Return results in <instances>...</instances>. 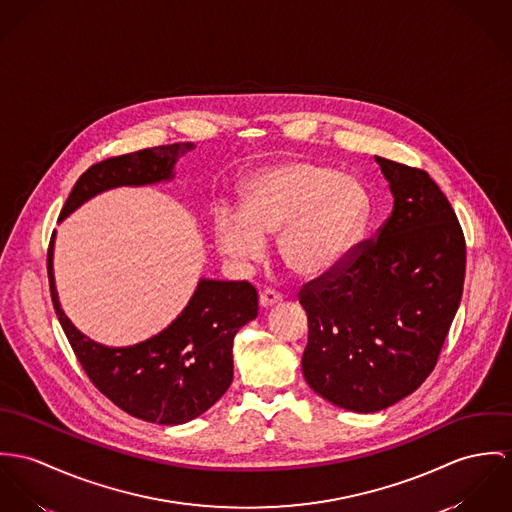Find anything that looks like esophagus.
<instances>
[{"instance_id":"34e87169","label":"esophagus","mask_w":512,"mask_h":512,"mask_svg":"<svg viewBox=\"0 0 512 512\" xmlns=\"http://www.w3.org/2000/svg\"><path fill=\"white\" fill-rule=\"evenodd\" d=\"M281 300H283V294H281L279 290H275V288H265V290L259 294V304H261L263 308L275 306V304H279Z\"/></svg>"}]
</instances>
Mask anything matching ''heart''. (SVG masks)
I'll return each mask as SVG.
<instances>
[{"label": "heart", "mask_w": 512, "mask_h": 512, "mask_svg": "<svg viewBox=\"0 0 512 512\" xmlns=\"http://www.w3.org/2000/svg\"><path fill=\"white\" fill-rule=\"evenodd\" d=\"M371 216L365 186L316 161H288L253 174L241 188V212L216 208L214 241L237 261H257L279 235L284 265L300 277L334 271L361 241Z\"/></svg>", "instance_id": "1"}]
</instances>
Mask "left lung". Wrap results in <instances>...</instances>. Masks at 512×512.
<instances>
[{
    "instance_id": "8db88e82",
    "label": "left lung",
    "mask_w": 512,
    "mask_h": 512,
    "mask_svg": "<svg viewBox=\"0 0 512 512\" xmlns=\"http://www.w3.org/2000/svg\"><path fill=\"white\" fill-rule=\"evenodd\" d=\"M395 206L377 237L302 284L306 383L332 404L377 412L434 371L465 279V237L430 174L375 157Z\"/></svg>"
}]
</instances>
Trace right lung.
I'll return each mask as SVG.
<instances>
[{
  "mask_svg": "<svg viewBox=\"0 0 512 512\" xmlns=\"http://www.w3.org/2000/svg\"><path fill=\"white\" fill-rule=\"evenodd\" d=\"M192 147L159 145L92 165L76 180L60 220L108 188L171 178L176 157ZM47 271L58 322L76 359L92 385L123 412L174 426L204 414L228 391L233 338L241 326L257 318V290L247 281H200L188 306L167 330L143 343L114 349L82 336L64 316L53 277V239Z\"/></svg>",
  "mask_w": 512,
  "mask_h": 512,
  "instance_id": "1",
  "label": "right lung"
}]
</instances>
